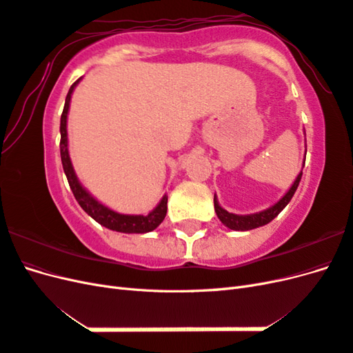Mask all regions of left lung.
Here are the masks:
<instances>
[{"label":"left lung","mask_w":353,"mask_h":353,"mask_svg":"<svg viewBox=\"0 0 353 353\" xmlns=\"http://www.w3.org/2000/svg\"><path fill=\"white\" fill-rule=\"evenodd\" d=\"M302 179V172L297 175L294 184L292 185V188L287 191V194L279 201L275 203V205L270 209H266L263 212L259 213H253V215H234V213L227 212L225 209H222L218 201H216V196L213 199V203H215V212L219 218V221L223 223V225H227L231 230H237V231H248V230H253V228H258L265 225V223L271 222L279 213L288 205V201L292 200L293 194L296 193V190L299 187V183H301Z\"/></svg>","instance_id":"1"}]
</instances>
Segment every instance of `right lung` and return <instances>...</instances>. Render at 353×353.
<instances>
[{
    "label": "right lung",
    "mask_w": 353,
    "mask_h": 353,
    "mask_svg": "<svg viewBox=\"0 0 353 353\" xmlns=\"http://www.w3.org/2000/svg\"><path fill=\"white\" fill-rule=\"evenodd\" d=\"M77 82L72 83V87L66 95V101H65V109H63L61 113V119H60V156H61V163H63V170H65L66 178L69 181V185L72 193L79 203V206L88 213V215L101 223L103 227L113 230V231H119V232H148L153 231L160 225L166 216V210H168V196H163V199L160 200L157 208L152 210L148 215H122V213H117L109 208H105L101 205L100 201L95 200L87 190H85L74 175L73 168L70 163V157L68 152V130H66V122H68V112H69V103H70V95L73 92V88L77 87Z\"/></svg>",
    "instance_id": "right-lung-1"
}]
</instances>
